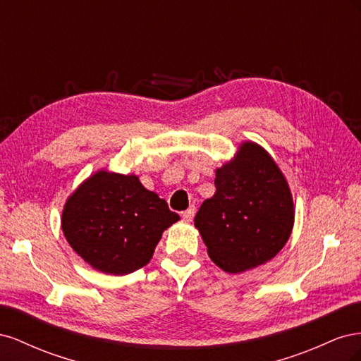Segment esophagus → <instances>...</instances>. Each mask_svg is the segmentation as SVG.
I'll return each instance as SVG.
<instances>
[{
	"mask_svg": "<svg viewBox=\"0 0 361 361\" xmlns=\"http://www.w3.org/2000/svg\"><path fill=\"white\" fill-rule=\"evenodd\" d=\"M194 214H195V207L194 206H190L187 211H183L182 214H180V216L183 218V220H187V221H191L192 218H194Z\"/></svg>",
	"mask_w": 361,
	"mask_h": 361,
	"instance_id": "34e87169",
	"label": "esophagus"
}]
</instances>
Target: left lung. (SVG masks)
<instances>
[{"instance_id":"obj_1","label":"left lung","mask_w":361,"mask_h":361,"mask_svg":"<svg viewBox=\"0 0 361 361\" xmlns=\"http://www.w3.org/2000/svg\"><path fill=\"white\" fill-rule=\"evenodd\" d=\"M215 188L194 218L207 255L231 274L267 264L288 243L295 216L276 161L245 141L232 161L216 169Z\"/></svg>"}]
</instances>
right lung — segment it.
Segmentation results:
<instances>
[{
    "instance_id": "right-lung-1",
    "label": "right lung",
    "mask_w": 361,
    "mask_h": 361,
    "mask_svg": "<svg viewBox=\"0 0 361 361\" xmlns=\"http://www.w3.org/2000/svg\"><path fill=\"white\" fill-rule=\"evenodd\" d=\"M179 220L135 174L101 170L64 204L61 228L69 245L94 269L123 276L149 264L162 232Z\"/></svg>"
}]
</instances>
